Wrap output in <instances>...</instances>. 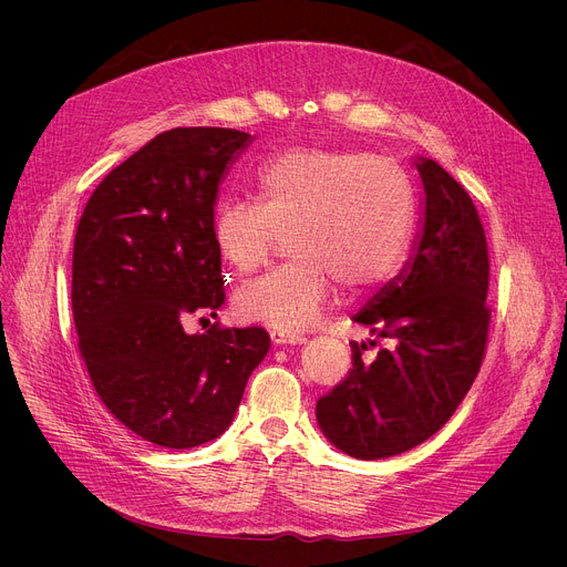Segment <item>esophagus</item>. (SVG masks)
Returning <instances> with one entry per match:
<instances>
[{"label": "esophagus", "instance_id": "1", "mask_svg": "<svg viewBox=\"0 0 567 567\" xmlns=\"http://www.w3.org/2000/svg\"><path fill=\"white\" fill-rule=\"evenodd\" d=\"M271 341L276 346H296V343H302L305 337L302 334H296V332H289V330H271Z\"/></svg>", "mask_w": 567, "mask_h": 567}]
</instances>
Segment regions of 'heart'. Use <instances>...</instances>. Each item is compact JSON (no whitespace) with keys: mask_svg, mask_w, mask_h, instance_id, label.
I'll use <instances>...</instances> for the list:
<instances>
[{"mask_svg":"<svg viewBox=\"0 0 567 567\" xmlns=\"http://www.w3.org/2000/svg\"><path fill=\"white\" fill-rule=\"evenodd\" d=\"M258 202H226L213 224L221 260L258 271L289 233L291 260L235 293L241 318L298 330L326 307L334 280L350 291L385 282L406 254L415 188L392 158L296 147L260 168Z\"/></svg>","mask_w":567,"mask_h":567,"instance_id":"1","label":"heart"}]
</instances>
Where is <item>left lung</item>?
Masks as SVG:
<instances>
[{
    "label": "left lung",
    "mask_w": 567,
    "mask_h": 567,
    "mask_svg": "<svg viewBox=\"0 0 567 567\" xmlns=\"http://www.w3.org/2000/svg\"><path fill=\"white\" fill-rule=\"evenodd\" d=\"M426 193L424 233L409 269L357 316L388 346L316 401L334 446L361 460L415 449L435 435L473 385L489 339V251L468 193L433 158L417 161ZM377 346V341H370Z\"/></svg>",
    "instance_id": "left-lung-1"
}]
</instances>
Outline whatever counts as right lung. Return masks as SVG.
<instances>
[{
    "mask_svg": "<svg viewBox=\"0 0 567 567\" xmlns=\"http://www.w3.org/2000/svg\"><path fill=\"white\" fill-rule=\"evenodd\" d=\"M249 143L228 127L161 132L96 186L75 228L80 359L105 409L156 446L221 435L271 348L258 326L184 330L188 316H217L226 298L215 199L228 161Z\"/></svg>",
    "mask_w": 567,
    "mask_h": 567,
    "instance_id": "right-lung-1",
    "label": "right lung"
}]
</instances>
